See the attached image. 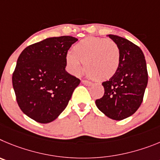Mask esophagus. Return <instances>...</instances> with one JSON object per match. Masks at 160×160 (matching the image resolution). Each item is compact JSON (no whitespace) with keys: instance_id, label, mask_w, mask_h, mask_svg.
<instances>
[{"instance_id":"34e87169","label":"esophagus","mask_w":160,"mask_h":160,"mask_svg":"<svg viewBox=\"0 0 160 160\" xmlns=\"http://www.w3.org/2000/svg\"><path fill=\"white\" fill-rule=\"evenodd\" d=\"M82 83H83V84H85V85L87 86H90L92 84V83L91 81H88V80H82Z\"/></svg>"}]
</instances>
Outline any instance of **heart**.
<instances>
[{"label": "heart", "instance_id": "obj_1", "mask_svg": "<svg viewBox=\"0 0 160 160\" xmlns=\"http://www.w3.org/2000/svg\"><path fill=\"white\" fill-rule=\"evenodd\" d=\"M66 64L70 72L80 74L84 68L91 77L99 80L110 79L116 74L120 62L117 44L108 39L89 37L73 47L66 54Z\"/></svg>", "mask_w": 160, "mask_h": 160}]
</instances>
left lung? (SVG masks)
<instances>
[{"mask_svg": "<svg viewBox=\"0 0 160 160\" xmlns=\"http://www.w3.org/2000/svg\"><path fill=\"white\" fill-rule=\"evenodd\" d=\"M120 51V62L116 74L102 83L103 97L96 100L105 116L122 120L133 115L143 102L148 80L146 60L136 44L121 37L108 35Z\"/></svg>", "mask_w": 160, "mask_h": 160, "instance_id": "left-lung-1", "label": "left lung"}]
</instances>
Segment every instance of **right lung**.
<instances>
[{
	"label": "right lung",
	"instance_id": "add662e5",
	"mask_svg": "<svg viewBox=\"0 0 160 160\" xmlns=\"http://www.w3.org/2000/svg\"><path fill=\"white\" fill-rule=\"evenodd\" d=\"M78 39L50 37L24 48L12 73L21 110L41 123L57 119L65 109L80 80L65 71L66 54Z\"/></svg>",
	"mask_w": 160,
	"mask_h": 160
}]
</instances>
